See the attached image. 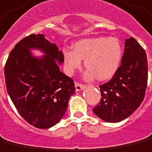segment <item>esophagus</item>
<instances>
[{"label":"esophagus","instance_id":"34e87169","mask_svg":"<svg viewBox=\"0 0 152 152\" xmlns=\"http://www.w3.org/2000/svg\"><path fill=\"white\" fill-rule=\"evenodd\" d=\"M85 87L86 86L85 85H82V84H80V83H76V91H82L85 89Z\"/></svg>","mask_w":152,"mask_h":152}]
</instances>
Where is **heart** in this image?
Here are the masks:
<instances>
[{
  "mask_svg": "<svg viewBox=\"0 0 152 152\" xmlns=\"http://www.w3.org/2000/svg\"><path fill=\"white\" fill-rule=\"evenodd\" d=\"M63 58L69 73L80 67L82 59L87 70L85 78L95 76L100 80L110 78L118 67L122 57V47L114 37L86 38L74 43V50L64 48Z\"/></svg>",
  "mask_w": 152,
  "mask_h": 152,
  "instance_id": "1",
  "label": "heart"
}]
</instances>
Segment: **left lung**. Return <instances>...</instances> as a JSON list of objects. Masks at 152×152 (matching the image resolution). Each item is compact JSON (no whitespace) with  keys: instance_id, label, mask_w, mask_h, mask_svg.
<instances>
[{"instance_id":"obj_1","label":"left lung","mask_w":152,"mask_h":152,"mask_svg":"<svg viewBox=\"0 0 152 152\" xmlns=\"http://www.w3.org/2000/svg\"><path fill=\"white\" fill-rule=\"evenodd\" d=\"M147 79L146 52L134 38L127 39L120 66L112 79L99 86L101 99L93 109L94 114L108 123L127 118L143 101Z\"/></svg>"}]
</instances>
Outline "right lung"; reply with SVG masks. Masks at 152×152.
<instances>
[{"label":"right lung","instance_id":"1","mask_svg":"<svg viewBox=\"0 0 152 152\" xmlns=\"http://www.w3.org/2000/svg\"><path fill=\"white\" fill-rule=\"evenodd\" d=\"M39 49L43 57L32 56ZM63 53L43 34H30L11 50L5 65L7 92L21 117L38 128L58 124L66 111L70 97L76 91L73 80L61 72L58 64Z\"/></svg>","mask_w":152,"mask_h":152}]
</instances>
